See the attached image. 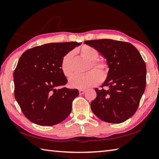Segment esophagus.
I'll list each match as a JSON object with an SVG mask.
<instances>
[{
    "instance_id": "34e87169",
    "label": "esophagus",
    "mask_w": 159,
    "mask_h": 159,
    "mask_svg": "<svg viewBox=\"0 0 159 159\" xmlns=\"http://www.w3.org/2000/svg\"><path fill=\"white\" fill-rule=\"evenodd\" d=\"M85 93V90H79V93L80 95H83Z\"/></svg>"
}]
</instances>
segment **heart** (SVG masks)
<instances>
[{
  "label": "heart",
  "mask_w": 159,
  "mask_h": 159,
  "mask_svg": "<svg viewBox=\"0 0 159 159\" xmlns=\"http://www.w3.org/2000/svg\"><path fill=\"white\" fill-rule=\"evenodd\" d=\"M79 52L83 58L90 61L87 74L83 76H74L69 81V85L72 88L88 89L97 85L100 80H104L109 74L108 64L104 60H96L98 52L90 45H83L79 48ZM60 68L63 74L70 78L74 74L73 53L69 52L62 58ZM92 71H91V70Z\"/></svg>",
  "instance_id": "b5f03b06"
}]
</instances>
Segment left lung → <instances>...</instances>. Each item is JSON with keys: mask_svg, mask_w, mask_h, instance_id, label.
Here are the masks:
<instances>
[{"mask_svg": "<svg viewBox=\"0 0 159 159\" xmlns=\"http://www.w3.org/2000/svg\"><path fill=\"white\" fill-rule=\"evenodd\" d=\"M107 60L109 74L102 88H95L96 98L90 107L104 122L120 123L134 114L146 87V64L138 49L130 43L111 39L84 42Z\"/></svg>", "mask_w": 159, "mask_h": 159, "instance_id": "obj_1", "label": "left lung"}]
</instances>
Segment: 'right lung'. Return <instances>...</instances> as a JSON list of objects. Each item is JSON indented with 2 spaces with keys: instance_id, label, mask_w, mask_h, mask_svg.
Masks as SVG:
<instances>
[{
  "instance_id": "obj_1",
  "label": "right lung",
  "mask_w": 159,
  "mask_h": 159,
  "mask_svg": "<svg viewBox=\"0 0 159 159\" xmlns=\"http://www.w3.org/2000/svg\"><path fill=\"white\" fill-rule=\"evenodd\" d=\"M81 43H52L26 50L13 74L15 97L29 120L54 125L66 118L77 89L64 87L67 79L60 68L62 58Z\"/></svg>"
}]
</instances>
